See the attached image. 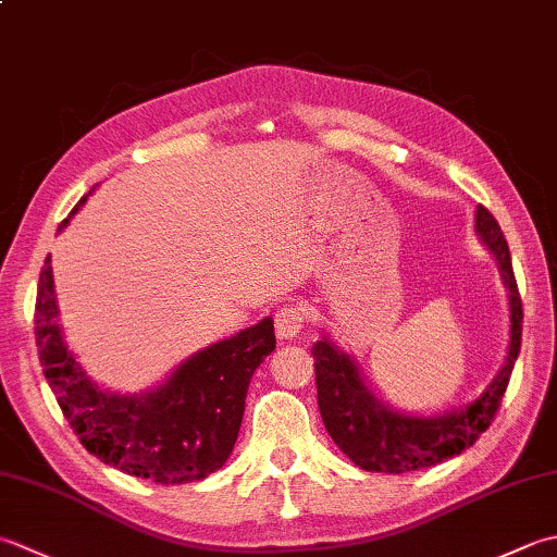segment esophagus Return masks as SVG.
<instances>
[{"label": "esophagus", "instance_id": "esophagus-1", "mask_svg": "<svg viewBox=\"0 0 557 557\" xmlns=\"http://www.w3.org/2000/svg\"><path fill=\"white\" fill-rule=\"evenodd\" d=\"M307 315H309V311L304 309L301 304H285V307H280L277 313H275L277 335L285 337V341L297 337L304 325H307Z\"/></svg>", "mask_w": 557, "mask_h": 557}]
</instances>
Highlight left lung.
Wrapping results in <instances>:
<instances>
[{
	"mask_svg": "<svg viewBox=\"0 0 557 557\" xmlns=\"http://www.w3.org/2000/svg\"><path fill=\"white\" fill-rule=\"evenodd\" d=\"M475 232L495 256L499 275L509 289L511 329L505 367L485 388V394L471 406L440 418L400 416L364 386L357 364L333 341L321 337L313 345L315 391H319L323 424L331 440L341 446V451L362 471L398 475L459 456L493 424L499 406H503L511 369L519 357L524 311H521V297L505 234L483 205H478L475 210Z\"/></svg>",
	"mask_w": 557,
	"mask_h": 557,
	"instance_id": "left-lung-1",
	"label": "left lung"
}]
</instances>
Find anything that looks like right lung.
I'll use <instances>...</instances> for the list:
<instances>
[{"label":"right lung","mask_w":557,"mask_h":557,"mask_svg":"<svg viewBox=\"0 0 557 557\" xmlns=\"http://www.w3.org/2000/svg\"><path fill=\"white\" fill-rule=\"evenodd\" d=\"M84 202L86 195L72 214ZM33 319L42 374L86 451L161 485L202 481L226 463L242 430L250 376L275 350V325L263 319L193 355L159 388L120 396L98 388L62 341L50 256L40 270Z\"/></svg>","instance_id":"add662e5"}]
</instances>
